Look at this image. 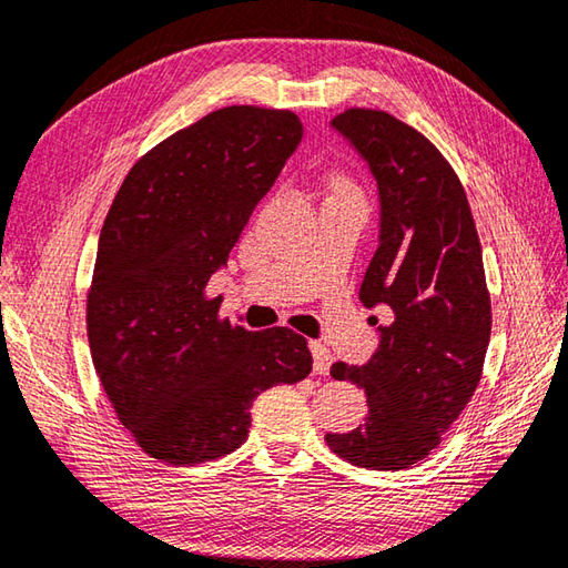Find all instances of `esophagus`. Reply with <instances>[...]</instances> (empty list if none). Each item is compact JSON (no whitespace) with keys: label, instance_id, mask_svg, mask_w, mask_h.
<instances>
[{"label":"esophagus","instance_id":"1","mask_svg":"<svg viewBox=\"0 0 568 568\" xmlns=\"http://www.w3.org/2000/svg\"><path fill=\"white\" fill-rule=\"evenodd\" d=\"M310 352H313V369H315V374H320V376H325V374H329V366H332V354H329V349L325 347V344L322 342H310Z\"/></svg>","mask_w":568,"mask_h":568}]
</instances>
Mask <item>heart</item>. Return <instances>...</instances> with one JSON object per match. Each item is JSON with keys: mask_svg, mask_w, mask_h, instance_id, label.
<instances>
[{"mask_svg": "<svg viewBox=\"0 0 568 568\" xmlns=\"http://www.w3.org/2000/svg\"><path fill=\"white\" fill-rule=\"evenodd\" d=\"M332 186H335V192H349V194H357V189L347 180L344 174H337L335 180H332Z\"/></svg>", "mask_w": 568, "mask_h": 568, "instance_id": "1", "label": "heart"}]
</instances>
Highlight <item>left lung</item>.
Returning <instances> with one entry per match:
<instances>
[{
    "label": "left lung",
    "instance_id": "left-lung-1",
    "mask_svg": "<svg viewBox=\"0 0 568 568\" xmlns=\"http://www.w3.org/2000/svg\"><path fill=\"white\" fill-rule=\"evenodd\" d=\"M332 130L369 164L379 192V246L359 300L394 322L362 366L332 376L364 388L369 416L325 443L366 470H406L438 446L480 382L490 342V295L468 196L443 154L406 122L352 108Z\"/></svg>",
    "mask_w": 568,
    "mask_h": 568
}]
</instances>
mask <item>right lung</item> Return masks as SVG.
I'll use <instances>...</instances> for the list:
<instances>
[{
    "mask_svg": "<svg viewBox=\"0 0 568 568\" xmlns=\"http://www.w3.org/2000/svg\"><path fill=\"white\" fill-rule=\"evenodd\" d=\"M303 140L291 110L231 105L132 166L100 231L91 357L120 424L162 463L243 446L255 396L313 372L307 339L219 320L206 283Z\"/></svg>",
    "mask_w": 568,
    "mask_h": 568,
    "instance_id": "right-lung-1",
    "label": "right lung"
}]
</instances>
